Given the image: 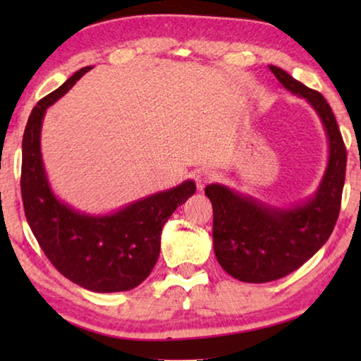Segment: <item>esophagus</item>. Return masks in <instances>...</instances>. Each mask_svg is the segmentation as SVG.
I'll return each mask as SVG.
<instances>
[{"instance_id": "34e87169", "label": "esophagus", "mask_w": 361, "mask_h": 361, "mask_svg": "<svg viewBox=\"0 0 361 361\" xmlns=\"http://www.w3.org/2000/svg\"><path fill=\"white\" fill-rule=\"evenodd\" d=\"M216 179V172L215 171H209V169H205V171H202V172H199V174L195 176V182H197V187H199V189L202 190L204 189V187L209 184V182H212V180H215Z\"/></svg>"}]
</instances>
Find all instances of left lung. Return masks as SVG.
<instances>
[{
  "label": "left lung",
  "instance_id": "left-lung-1",
  "mask_svg": "<svg viewBox=\"0 0 361 361\" xmlns=\"http://www.w3.org/2000/svg\"><path fill=\"white\" fill-rule=\"evenodd\" d=\"M269 71L319 115L329 141V161L315 194L284 209L221 184L205 187L214 207L216 261L235 279L255 284L284 278L322 248L337 224L347 167V149L327 100L283 68L269 66Z\"/></svg>",
  "mask_w": 361,
  "mask_h": 361
}]
</instances>
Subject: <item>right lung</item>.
Returning a JSON list of instances; mask_svg holds the SVG:
<instances>
[{"label": "right lung", "mask_w": 361, "mask_h": 361, "mask_svg": "<svg viewBox=\"0 0 361 361\" xmlns=\"http://www.w3.org/2000/svg\"><path fill=\"white\" fill-rule=\"evenodd\" d=\"M90 68H80L32 108L23 136L21 194L27 224L59 273L93 293H120L151 274L162 226L194 195L195 182L185 180L106 215L85 214L57 199L42 162V120L47 108Z\"/></svg>", "instance_id": "1"}]
</instances>
